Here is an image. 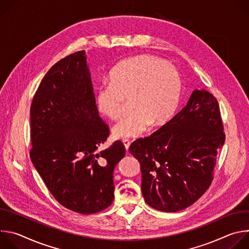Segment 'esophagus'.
Masks as SVG:
<instances>
[{
  "label": "esophagus",
  "instance_id": "34e87169",
  "mask_svg": "<svg viewBox=\"0 0 249 249\" xmlns=\"http://www.w3.org/2000/svg\"><path fill=\"white\" fill-rule=\"evenodd\" d=\"M122 142H123V144H124V147H125V149H126V151L128 152L129 147H130V145H131L130 141H129L128 139H123V140H122Z\"/></svg>",
  "mask_w": 249,
  "mask_h": 249
}]
</instances>
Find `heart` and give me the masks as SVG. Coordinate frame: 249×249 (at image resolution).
Returning <instances> with one entry per match:
<instances>
[{
    "mask_svg": "<svg viewBox=\"0 0 249 249\" xmlns=\"http://www.w3.org/2000/svg\"><path fill=\"white\" fill-rule=\"evenodd\" d=\"M110 83L95 92L98 111L112 120L120 119L128 99L134 111L112 129L115 138H134L150 125L167 122L178 106L182 80L175 67L153 55H138L121 61L110 73Z\"/></svg>",
    "mask_w": 249,
    "mask_h": 249,
    "instance_id": "b5f03b06",
    "label": "heart"
}]
</instances>
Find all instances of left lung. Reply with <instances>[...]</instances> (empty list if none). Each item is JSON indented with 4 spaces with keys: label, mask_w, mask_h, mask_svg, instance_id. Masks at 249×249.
<instances>
[{
    "label": "left lung",
    "mask_w": 249,
    "mask_h": 249,
    "mask_svg": "<svg viewBox=\"0 0 249 249\" xmlns=\"http://www.w3.org/2000/svg\"><path fill=\"white\" fill-rule=\"evenodd\" d=\"M225 140L217 98L195 89L172 119L129 148L141 164V188L147 204L159 211L177 212L195 203L214 179Z\"/></svg>",
    "instance_id": "obj_1"
}]
</instances>
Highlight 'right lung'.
Segmentation results:
<instances>
[{
	"label": "right lung",
	"instance_id": "1",
	"mask_svg": "<svg viewBox=\"0 0 249 249\" xmlns=\"http://www.w3.org/2000/svg\"><path fill=\"white\" fill-rule=\"evenodd\" d=\"M99 116L85 50L58 61L46 73L30 106V160L53 197L83 215L108 208L113 170L125 156Z\"/></svg>",
	"mask_w": 249,
	"mask_h": 249
}]
</instances>
